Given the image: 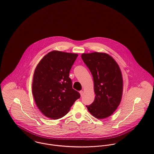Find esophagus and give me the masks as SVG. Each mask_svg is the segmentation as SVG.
<instances>
[{"instance_id": "34e87169", "label": "esophagus", "mask_w": 154, "mask_h": 154, "mask_svg": "<svg viewBox=\"0 0 154 154\" xmlns=\"http://www.w3.org/2000/svg\"><path fill=\"white\" fill-rule=\"evenodd\" d=\"M79 93H80V94H81V97L83 95V94H84V91H81L80 92H79Z\"/></svg>"}]
</instances>
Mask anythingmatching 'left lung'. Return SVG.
<instances>
[{
	"mask_svg": "<svg viewBox=\"0 0 154 154\" xmlns=\"http://www.w3.org/2000/svg\"><path fill=\"white\" fill-rule=\"evenodd\" d=\"M81 57L92 75L95 94L94 102L86 107L95 117L107 118L116 111L122 100L120 69L114 59L104 53H83Z\"/></svg>",
	"mask_w": 154,
	"mask_h": 154,
	"instance_id": "1",
	"label": "left lung"
}]
</instances>
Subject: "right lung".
<instances>
[{"label":"right lung","instance_id":"right-lung-1","mask_svg":"<svg viewBox=\"0 0 154 154\" xmlns=\"http://www.w3.org/2000/svg\"><path fill=\"white\" fill-rule=\"evenodd\" d=\"M75 53L52 51L36 67L32 81V94L37 107L47 117L65 116L80 94L72 88L69 72L78 57Z\"/></svg>","mask_w":154,"mask_h":154}]
</instances>
